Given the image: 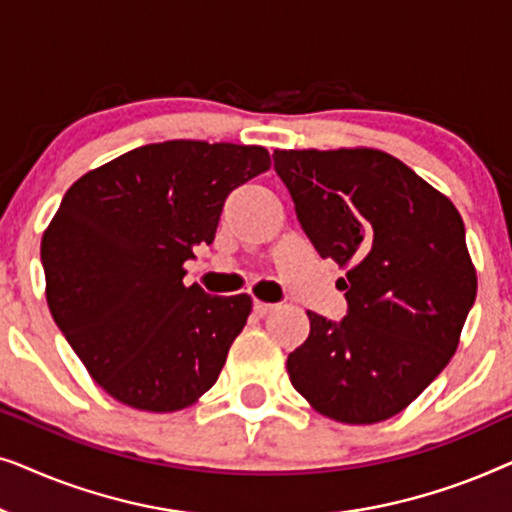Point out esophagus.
<instances>
[{
  "label": "esophagus",
  "instance_id": "obj_1",
  "mask_svg": "<svg viewBox=\"0 0 512 512\" xmlns=\"http://www.w3.org/2000/svg\"><path fill=\"white\" fill-rule=\"evenodd\" d=\"M277 305H272V303H263V300H254V310H256V314H261V317H265V314H270L272 310H275Z\"/></svg>",
  "mask_w": 512,
  "mask_h": 512
}]
</instances>
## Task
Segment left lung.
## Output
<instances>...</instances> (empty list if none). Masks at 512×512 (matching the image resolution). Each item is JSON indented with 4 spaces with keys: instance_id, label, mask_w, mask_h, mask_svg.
I'll return each mask as SVG.
<instances>
[{
    "instance_id": "obj_1",
    "label": "left lung",
    "mask_w": 512,
    "mask_h": 512,
    "mask_svg": "<svg viewBox=\"0 0 512 512\" xmlns=\"http://www.w3.org/2000/svg\"><path fill=\"white\" fill-rule=\"evenodd\" d=\"M275 170L321 258H333L349 312H317L286 359L319 415L377 424L408 408L457 352L478 293L464 221L450 198L380 149L275 151Z\"/></svg>"
}]
</instances>
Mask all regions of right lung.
<instances>
[{
	"instance_id": "right-lung-1",
	"label": "right lung",
	"mask_w": 512,
	"mask_h": 512,
	"mask_svg": "<svg viewBox=\"0 0 512 512\" xmlns=\"http://www.w3.org/2000/svg\"><path fill=\"white\" fill-rule=\"evenodd\" d=\"M270 170L263 146L172 139L76 179L41 237L46 300L90 377L130 408L177 412L214 387L251 296L184 284L228 193Z\"/></svg>"
}]
</instances>
